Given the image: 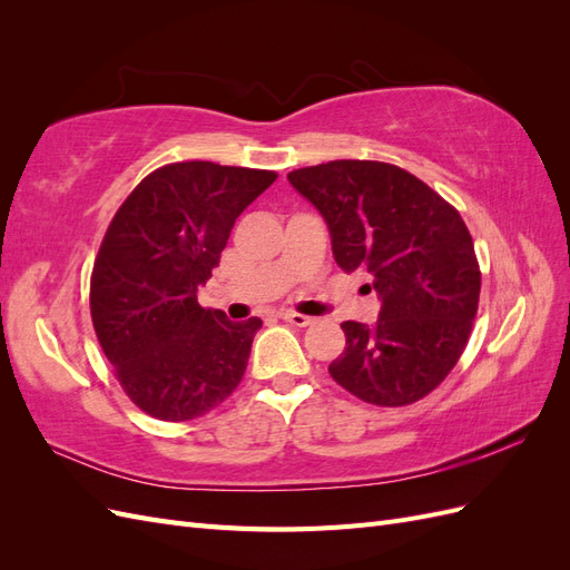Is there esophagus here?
Listing matches in <instances>:
<instances>
[{
  "label": "esophagus",
  "mask_w": 570,
  "mask_h": 570,
  "mask_svg": "<svg viewBox=\"0 0 570 570\" xmlns=\"http://www.w3.org/2000/svg\"><path fill=\"white\" fill-rule=\"evenodd\" d=\"M281 318L287 321V323H292V325H297V327H306V325L314 323L312 316H304V314H297V312H283Z\"/></svg>",
  "instance_id": "1"
}]
</instances>
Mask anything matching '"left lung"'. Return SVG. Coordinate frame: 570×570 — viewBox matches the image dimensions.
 Masks as SVG:
<instances>
[{
    "label": "left lung",
    "instance_id": "8db88e82",
    "mask_svg": "<svg viewBox=\"0 0 570 570\" xmlns=\"http://www.w3.org/2000/svg\"><path fill=\"white\" fill-rule=\"evenodd\" d=\"M327 223L342 271H366L381 297L373 325L344 321L347 347L333 381L377 406H406L433 392L469 342L480 268L463 218L409 170L340 159L287 174Z\"/></svg>",
    "mask_w": 570,
    "mask_h": 570
}]
</instances>
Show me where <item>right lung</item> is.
<instances>
[{
    "label": "right lung",
    "instance_id": "add662e5",
    "mask_svg": "<svg viewBox=\"0 0 570 570\" xmlns=\"http://www.w3.org/2000/svg\"><path fill=\"white\" fill-rule=\"evenodd\" d=\"M278 178L212 161L168 164L120 204L90 281L97 340L130 402L159 421H189L228 400L262 321H228L197 289L235 218Z\"/></svg>",
    "mask_w": 570,
    "mask_h": 570
}]
</instances>
